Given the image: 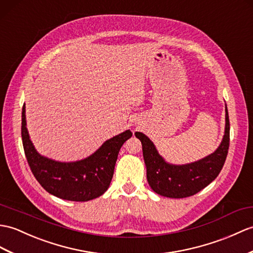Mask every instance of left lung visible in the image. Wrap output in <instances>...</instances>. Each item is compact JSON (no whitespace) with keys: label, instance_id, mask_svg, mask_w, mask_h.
Returning a JSON list of instances; mask_svg holds the SVG:
<instances>
[{"label":"left lung","instance_id":"obj_1","mask_svg":"<svg viewBox=\"0 0 253 253\" xmlns=\"http://www.w3.org/2000/svg\"><path fill=\"white\" fill-rule=\"evenodd\" d=\"M225 113V133L219 148L203 160L186 165H170L158 154L153 142L145 134L134 133L142 143L146 178L152 190L165 197L184 198L195 195L218 177L230 146V120L226 105Z\"/></svg>","mask_w":253,"mask_h":253}]
</instances>
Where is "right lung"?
Listing matches in <instances>:
<instances>
[{
  "instance_id": "right-lung-1",
  "label": "right lung",
  "mask_w": 253,
  "mask_h": 253,
  "mask_svg": "<svg viewBox=\"0 0 253 253\" xmlns=\"http://www.w3.org/2000/svg\"><path fill=\"white\" fill-rule=\"evenodd\" d=\"M26 125V108L23 104L21 138L33 175L51 195L72 202L91 201L108 190L119 152L125 141L132 136L130 130H126L105 141L101 148L83 161L60 163L38 153L29 138Z\"/></svg>"
}]
</instances>
